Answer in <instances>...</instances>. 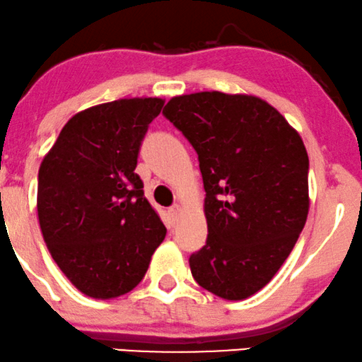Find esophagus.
Masks as SVG:
<instances>
[{"mask_svg": "<svg viewBox=\"0 0 362 362\" xmlns=\"http://www.w3.org/2000/svg\"><path fill=\"white\" fill-rule=\"evenodd\" d=\"M168 215H170L172 221L175 222L178 218V215H180V207H178V205H173V207L168 209Z\"/></svg>", "mask_w": 362, "mask_h": 362, "instance_id": "obj_1", "label": "esophagus"}]
</instances>
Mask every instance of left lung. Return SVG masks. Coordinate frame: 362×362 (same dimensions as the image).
Wrapping results in <instances>:
<instances>
[{"label":"left lung","mask_w":362,"mask_h":362,"mask_svg":"<svg viewBox=\"0 0 362 362\" xmlns=\"http://www.w3.org/2000/svg\"><path fill=\"white\" fill-rule=\"evenodd\" d=\"M163 115L199 155L207 242L189 259L200 287L254 296L289 257L309 212V157L272 105L222 91L173 97Z\"/></svg>","instance_id":"8db88e82"}]
</instances>
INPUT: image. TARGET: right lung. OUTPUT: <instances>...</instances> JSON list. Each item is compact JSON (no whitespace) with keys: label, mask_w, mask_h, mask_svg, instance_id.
<instances>
[{"label":"right lung","mask_w":362,"mask_h":362,"mask_svg":"<svg viewBox=\"0 0 362 362\" xmlns=\"http://www.w3.org/2000/svg\"><path fill=\"white\" fill-rule=\"evenodd\" d=\"M162 98H122L76 113L38 172V221L49 254L73 286L115 299L140 284L167 228L135 173Z\"/></svg>","instance_id":"right-lung-1"}]
</instances>
